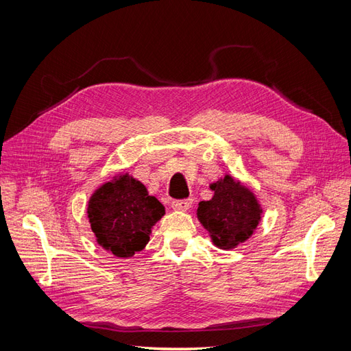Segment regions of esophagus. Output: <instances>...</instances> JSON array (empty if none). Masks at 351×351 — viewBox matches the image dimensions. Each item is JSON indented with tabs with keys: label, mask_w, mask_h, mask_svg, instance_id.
<instances>
[{
	"label": "esophagus",
	"mask_w": 351,
	"mask_h": 351,
	"mask_svg": "<svg viewBox=\"0 0 351 351\" xmlns=\"http://www.w3.org/2000/svg\"><path fill=\"white\" fill-rule=\"evenodd\" d=\"M171 206L177 210H187L192 206V199H182V200H173Z\"/></svg>",
	"instance_id": "34e87169"
}]
</instances>
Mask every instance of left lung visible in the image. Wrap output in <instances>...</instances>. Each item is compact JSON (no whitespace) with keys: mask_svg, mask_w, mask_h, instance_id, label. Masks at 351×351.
Returning a JSON list of instances; mask_svg holds the SVG:
<instances>
[{"mask_svg":"<svg viewBox=\"0 0 351 351\" xmlns=\"http://www.w3.org/2000/svg\"><path fill=\"white\" fill-rule=\"evenodd\" d=\"M209 187L214 190V196L200 202L196 210L197 219L218 249H234L258 228L262 208L252 190L230 174Z\"/></svg>","mask_w":351,"mask_h":351,"instance_id":"8db88e82","label":"left lung"}]
</instances>
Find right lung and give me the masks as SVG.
Masks as SVG:
<instances>
[{"instance_id":"right-lung-1","label":"right lung","mask_w":351,"mask_h":351,"mask_svg":"<svg viewBox=\"0 0 351 351\" xmlns=\"http://www.w3.org/2000/svg\"><path fill=\"white\" fill-rule=\"evenodd\" d=\"M164 205L129 173H120L95 190L88 218L99 246L117 258H132L149 241Z\"/></svg>"}]
</instances>
